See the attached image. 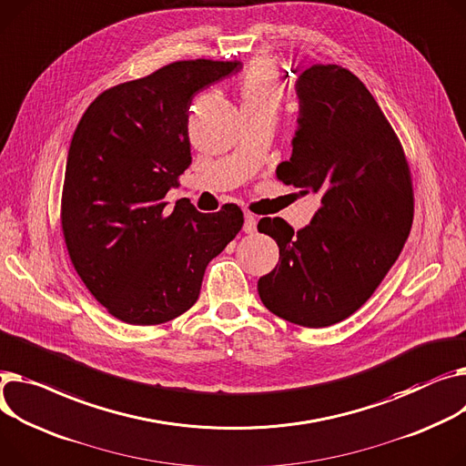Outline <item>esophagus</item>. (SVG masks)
<instances>
[{
	"instance_id": "34e87169",
	"label": "esophagus",
	"mask_w": 466,
	"mask_h": 466,
	"mask_svg": "<svg viewBox=\"0 0 466 466\" xmlns=\"http://www.w3.org/2000/svg\"><path fill=\"white\" fill-rule=\"evenodd\" d=\"M257 230V217L253 213H245V223H243V232L245 234H253Z\"/></svg>"
}]
</instances>
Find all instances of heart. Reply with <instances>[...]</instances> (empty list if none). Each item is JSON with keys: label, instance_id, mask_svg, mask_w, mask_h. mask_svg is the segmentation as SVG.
<instances>
[{"label": "heart", "instance_id": "obj_1", "mask_svg": "<svg viewBox=\"0 0 466 466\" xmlns=\"http://www.w3.org/2000/svg\"><path fill=\"white\" fill-rule=\"evenodd\" d=\"M238 96L241 112L277 114L285 101V84L271 61L258 57L239 76Z\"/></svg>", "mask_w": 466, "mask_h": 466}]
</instances>
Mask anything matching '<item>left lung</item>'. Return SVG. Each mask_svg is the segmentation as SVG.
I'll return each mask as SVG.
<instances>
[{
	"label": "left lung",
	"mask_w": 466,
	"mask_h": 466,
	"mask_svg": "<svg viewBox=\"0 0 466 466\" xmlns=\"http://www.w3.org/2000/svg\"><path fill=\"white\" fill-rule=\"evenodd\" d=\"M299 127L277 177L320 197L298 230L264 217L258 232L279 245V264L258 279L262 303L305 328L349 319L399 258L414 219L405 149L363 82L340 66H313L298 82Z\"/></svg>",
	"instance_id": "1"
}]
</instances>
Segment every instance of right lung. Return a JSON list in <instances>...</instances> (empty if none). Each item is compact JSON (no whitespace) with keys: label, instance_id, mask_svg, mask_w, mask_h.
Returning <instances> with one entry per match:
<instances>
[{"label":"right lung","instance_id":"add662e5","mask_svg":"<svg viewBox=\"0 0 466 466\" xmlns=\"http://www.w3.org/2000/svg\"><path fill=\"white\" fill-rule=\"evenodd\" d=\"M239 69L236 59L174 61L105 89L78 121L61 230L86 289L121 322L155 326L189 311L206 266L243 227L236 204L200 213L165 200L191 165L195 93Z\"/></svg>","mask_w":466,"mask_h":466}]
</instances>
